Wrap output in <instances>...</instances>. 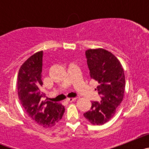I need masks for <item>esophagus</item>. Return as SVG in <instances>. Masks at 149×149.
Instances as JSON below:
<instances>
[{
  "label": "esophagus",
  "mask_w": 149,
  "mask_h": 149,
  "mask_svg": "<svg viewBox=\"0 0 149 149\" xmlns=\"http://www.w3.org/2000/svg\"><path fill=\"white\" fill-rule=\"evenodd\" d=\"M76 98H66V101H68V102H72V101H75Z\"/></svg>",
  "instance_id": "esophagus-1"
}]
</instances>
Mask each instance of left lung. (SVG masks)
Wrapping results in <instances>:
<instances>
[{
  "label": "left lung",
  "instance_id": "8db88e82",
  "mask_svg": "<svg viewBox=\"0 0 149 149\" xmlns=\"http://www.w3.org/2000/svg\"><path fill=\"white\" fill-rule=\"evenodd\" d=\"M87 65L91 78L98 82L96 90L101 101H93L84 117L93 125H101L115 115L122 101L125 88V77L119 60L111 52L103 49L86 51Z\"/></svg>",
  "mask_w": 149,
  "mask_h": 149
}]
</instances>
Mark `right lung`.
Returning a JSON list of instances; mask_svg holds the SVG:
<instances>
[{
  "label": "right lung",
  "instance_id": "obj_1",
  "mask_svg": "<svg viewBox=\"0 0 149 149\" xmlns=\"http://www.w3.org/2000/svg\"><path fill=\"white\" fill-rule=\"evenodd\" d=\"M43 51L30 56L21 66L18 75V98L28 116L43 127L55 125L62 119L65 107L61 104L43 101L42 68Z\"/></svg>",
  "mask_w": 149,
  "mask_h": 149
}]
</instances>
